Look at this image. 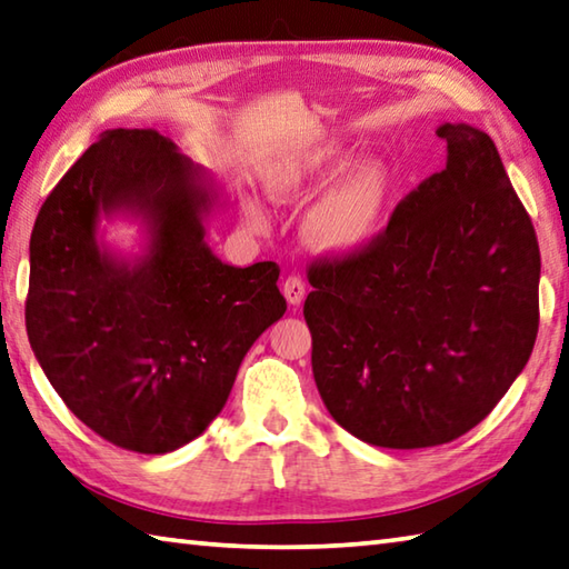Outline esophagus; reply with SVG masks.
I'll return each instance as SVG.
<instances>
[{
  "label": "esophagus",
  "instance_id": "obj_1",
  "mask_svg": "<svg viewBox=\"0 0 569 569\" xmlns=\"http://www.w3.org/2000/svg\"><path fill=\"white\" fill-rule=\"evenodd\" d=\"M282 295L287 297V302L292 305V307H299L305 302V295H307V289H305V282L299 280V277H287V280L282 282Z\"/></svg>",
  "mask_w": 569,
  "mask_h": 569
}]
</instances>
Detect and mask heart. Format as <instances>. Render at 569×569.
<instances>
[{
  "label": "heart",
  "mask_w": 569,
  "mask_h": 569,
  "mask_svg": "<svg viewBox=\"0 0 569 569\" xmlns=\"http://www.w3.org/2000/svg\"><path fill=\"white\" fill-rule=\"evenodd\" d=\"M349 160L347 148L317 146L305 153L277 160L264 170V192L280 206L305 200ZM393 190L391 168L379 158H369L341 176L312 208L307 210L305 240L321 254L349 257L379 238ZM244 218L252 228H262L264 216L254 200L242 202Z\"/></svg>",
  "instance_id": "b5f03b06"
}]
</instances>
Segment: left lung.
<instances>
[{
    "instance_id": "8db88e82",
    "label": "left lung",
    "mask_w": 569,
    "mask_h": 569,
    "mask_svg": "<svg viewBox=\"0 0 569 569\" xmlns=\"http://www.w3.org/2000/svg\"><path fill=\"white\" fill-rule=\"evenodd\" d=\"M441 173L367 250L309 267L305 319L331 418L359 441L428 448L468 433L538 337L540 248L496 143L443 123Z\"/></svg>"
}]
</instances>
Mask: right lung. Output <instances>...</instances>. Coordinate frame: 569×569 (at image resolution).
I'll use <instances>...</instances> for the list:
<instances>
[{
    "label": "right lung",
    "mask_w": 569,
    "mask_h": 569,
    "mask_svg": "<svg viewBox=\"0 0 569 569\" xmlns=\"http://www.w3.org/2000/svg\"><path fill=\"white\" fill-rule=\"evenodd\" d=\"M224 206L206 168L151 128H113L69 168L29 242L27 335L71 413L113 446L190 443L232 391L244 353L287 312L280 267L224 264L206 220ZM136 219L141 256L102 242Z\"/></svg>",
    "instance_id": "1"
}]
</instances>
